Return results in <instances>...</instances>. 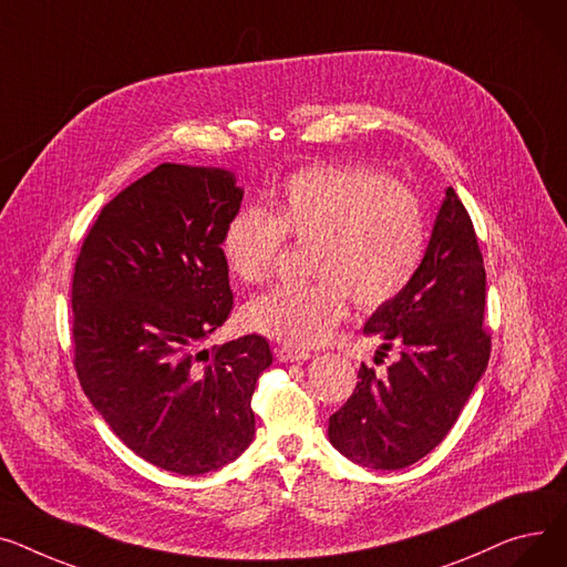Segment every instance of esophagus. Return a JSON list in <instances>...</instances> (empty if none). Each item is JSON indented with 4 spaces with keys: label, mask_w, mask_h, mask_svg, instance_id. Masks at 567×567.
<instances>
[{
    "label": "esophagus",
    "mask_w": 567,
    "mask_h": 567,
    "mask_svg": "<svg viewBox=\"0 0 567 567\" xmlns=\"http://www.w3.org/2000/svg\"><path fill=\"white\" fill-rule=\"evenodd\" d=\"M277 359L284 361V363L307 361V359H311V352L309 350H297V348H290V346H281V348H277Z\"/></svg>",
    "instance_id": "obj_1"
}]
</instances>
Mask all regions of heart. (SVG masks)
I'll return each mask as SVG.
<instances>
[{"label": "heart", "instance_id": "1", "mask_svg": "<svg viewBox=\"0 0 567 567\" xmlns=\"http://www.w3.org/2000/svg\"><path fill=\"white\" fill-rule=\"evenodd\" d=\"M286 238L309 243L313 279L284 284L251 299L245 322L288 346H318L346 311L348 297L373 311L416 277L427 245L419 194L361 164H316L292 174L275 213L247 208L224 233L228 270L245 284L270 279Z\"/></svg>", "mask_w": 567, "mask_h": 567}]
</instances>
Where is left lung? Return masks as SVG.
Here are the masks:
<instances>
[{
    "label": "left lung",
    "instance_id": "8db88e82",
    "mask_svg": "<svg viewBox=\"0 0 567 567\" xmlns=\"http://www.w3.org/2000/svg\"><path fill=\"white\" fill-rule=\"evenodd\" d=\"M483 311V254L449 187L416 277L363 324V334L382 339L378 354L395 348L398 359L384 375L361 363L348 403L329 416V442L369 470H403L427 455L487 369Z\"/></svg>",
    "mask_w": 567,
    "mask_h": 567
}]
</instances>
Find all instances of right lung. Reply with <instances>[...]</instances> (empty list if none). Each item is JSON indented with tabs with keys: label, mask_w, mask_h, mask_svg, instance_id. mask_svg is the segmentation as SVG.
Listing matches in <instances>:
<instances>
[{
	"label": "right lung",
	"mask_w": 567,
	"mask_h": 567,
	"mask_svg": "<svg viewBox=\"0 0 567 567\" xmlns=\"http://www.w3.org/2000/svg\"><path fill=\"white\" fill-rule=\"evenodd\" d=\"M243 194L226 169L164 162L100 210L75 262L86 398L130 451L183 476L251 444V395L272 363L258 334L198 350L233 309L221 243Z\"/></svg>",
	"instance_id": "right-lung-1"
}]
</instances>
